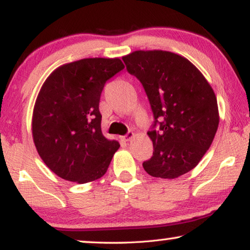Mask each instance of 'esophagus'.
I'll return each instance as SVG.
<instances>
[{
  "label": "esophagus",
  "instance_id": "esophagus-1",
  "mask_svg": "<svg viewBox=\"0 0 250 250\" xmlns=\"http://www.w3.org/2000/svg\"><path fill=\"white\" fill-rule=\"evenodd\" d=\"M133 136H134V133L133 132H128L127 134H125L124 136H122V140L125 141V142H128Z\"/></svg>",
  "mask_w": 250,
  "mask_h": 250
}]
</instances>
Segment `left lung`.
Returning <instances> with one entry per match:
<instances>
[{
    "label": "left lung",
    "instance_id": "left-lung-1",
    "mask_svg": "<svg viewBox=\"0 0 250 250\" xmlns=\"http://www.w3.org/2000/svg\"><path fill=\"white\" fill-rule=\"evenodd\" d=\"M127 72L141 82L154 124L150 159L143 163L153 177L173 179L197 166L217 132V98L194 64L166 51H135L123 57Z\"/></svg>",
    "mask_w": 250,
    "mask_h": 250
}]
</instances>
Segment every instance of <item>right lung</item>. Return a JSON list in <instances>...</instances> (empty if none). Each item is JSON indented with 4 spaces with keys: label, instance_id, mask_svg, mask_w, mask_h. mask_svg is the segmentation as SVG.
<instances>
[{
    "label": "right lung",
    "instance_id": "obj_1",
    "mask_svg": "<svg viewBox=\"0 0 250 250\" xmlns=\"http://www.w3.org/2000/svg\"><path fill=\"white\" fill-rule=\"evenodd\" d=\"M120 59H84L62 65L44 82L32 120L33 141L53 173L85 184L101 178L120 147L104 137L100 98L120 73Z\"/></svg>",
    "mask_w": 250,
    "mask_h": 250
}]
</instances>
